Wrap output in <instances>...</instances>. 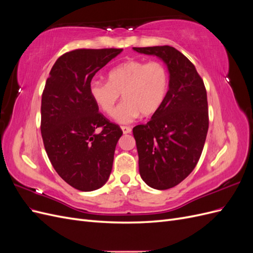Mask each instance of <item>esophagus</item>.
Instances as JSON below:
<instances>
[{
	"mask_svg": "<svg viewBox=\"0 0 253 253\" xmlns=\"http://www.w3.org/2000/svg\"><path fill=\"white\" fill-rule=\"evenodd\" d=\"M121 129H122V133H124V134H129L132 132V129L129 126H121Z\"/></svg>",
	"mask_w": 253,
	"mask_h": 253,
	"instance_id": "34e87169",
	"label": "esophagus"
}]
</instances>
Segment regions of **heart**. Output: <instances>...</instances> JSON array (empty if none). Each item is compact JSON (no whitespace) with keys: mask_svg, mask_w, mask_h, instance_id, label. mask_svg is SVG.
I'll list each match as a JSON object with an SVG mask.
<instances>
[{"mask_svg":"<svg viewBox=\"0 0 253 253\" xmlns=\"http://www.w3.org/2000/svg\"><path fill=\"white\" fill-rule=\"evenodd\" d=\"M169 84V73L159 61L129 60L114 67L108 82L93 81L89 96L100 111L112 115L120 94L124 102L114 113L119 124H129L142 114L153 115L162 106Z\"/></svg>","mask_w":253,"mask_h":253,"instance_id":"1","label":"heart"}]
</instances>
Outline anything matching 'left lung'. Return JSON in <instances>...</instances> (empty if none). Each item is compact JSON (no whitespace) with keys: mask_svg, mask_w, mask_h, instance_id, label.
<instances>
[{"mask_svg":"<svg viewBox=\"0 0 253 253\" xmlns=\"http://www.w3.org/2000/svg\"><path fill=\"white\" fill-rule=\"evenodd\" d=\"M133 49L163 60L169 72L162 106L147 125L133 128L142 180L167 190L185 179L200 160L209 127L207 91L195 66L174 47Z\"/></svg>","mask_w":253,"mask_h":253,"instance_id":"left-lung-1","label":"left lung"}]
</instances>
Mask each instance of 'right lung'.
I'll return each instance as SVG.
<instances>
[{
	"instance_id": "add662e5",
	"label": "right lung",
	"mask_w": 253,
	"mask_h": 253,
	"mask_svg": "<svg viewBox=\"0 0 253 253\" xmlns=\"http://www.w3.org/2000/svg\"><path fill=\"white\" fill-rule=\"evenodd\" d=\"M120 48L76 49L51 67L41 103L45 151L59 176L73 188L89 192L108 181L114 153L122 135L89 96L95 74Z\"/></svg>"
}]
</instances>
